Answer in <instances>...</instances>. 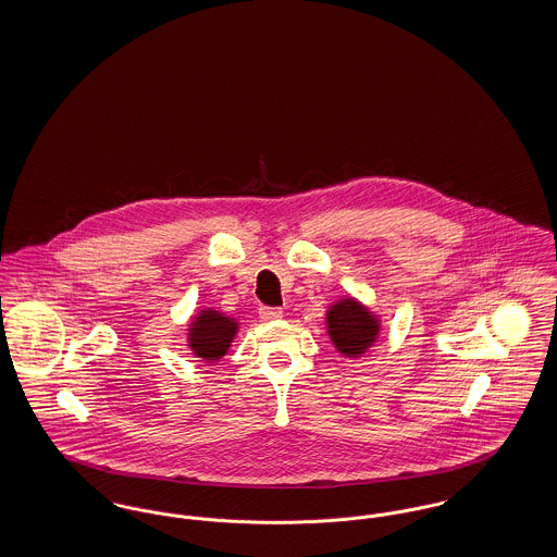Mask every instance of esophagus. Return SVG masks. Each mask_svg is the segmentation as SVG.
I'll return each instance as SVG.
<instances>
[{
	"label": "esophagus",
	"instance_id": "obj_1",
	"mask_svg": "<svg viewBox=\"0 0 557 557\" xmlns=\"http://www.w3.org/2000/svg\"><path fill=\"white\" fill-rule=\"evenodd\" d=\"M259 318L263 321H277V319L284 318V311L282 309H271V307H261Z\"/></svg>",
	"mask_w": 557,
	"mask_h": 557
}]
</instances>
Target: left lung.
Listing matches in <instances>:
<instances>
[{
	"label": "left lung",
	"mask_w": 557,
	"mask_h": 557,
	"mask_svg": "<svg viewBox=\"0 0 557 557\" xmlns=\"http://www.w3.org/2000/svg\"><path fill=\"white\" fill-rule=\"evenodd\" d=\"M325 332L334 348L348 359L363 357L380 341L382 318L355 296H343L325 309Z\"/></svg>",
	"instance_id": "obj_1"
}]
</instances>
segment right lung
Wrapping results in <instances>:
<instances>
[{
    "label": "right lung",
    "mask_w": 557,
    "mask_h": 557,
    "mask_svg": "<svg viewBox=\"0 0 557 557\" xmlns=\"http://www.w3.org/2000/svg\"><path fill=\"white\" fill-rule=\"evenodd\" d=\"M238 332V319L225 315L214 307H202L187 321V348L198 361L216 363L227 355Z\"/></svg>",
    "instance_id": "obj_1"
}]
</instances>
